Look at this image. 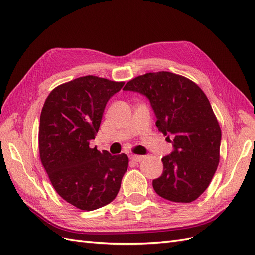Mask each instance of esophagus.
<instances>
[{
	"label": "esophagus",
	"mask_w": 255,
	"mask_h": 255,
	"mask_svg": "<svg viewBox=\"0 0 255 255\" xmlns=\"http://www.w3.org/2000/svg\"><path fill=\"white\" fill-rule=\"evenodd\" d=\"M144 159L143 156H139V155H130V160H132L134 162H140Z\"/></svg>",
	"instance_id": "esophagus-1"
}]
</instances>
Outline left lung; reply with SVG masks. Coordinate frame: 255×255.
Wrapping results in <instances>:
<instances>
[{"mask_svg": "<svg viewBox=\"0 0 255 255\" xmlns=\"http://www.w3.org/2000/svg\"><path fill=\"white\" fill-rule=\"evenodd\" d=\"M123 90L149 100L158 130L172 143V152L161 159V176L152 180L154 190L171 202H193L209 186L220 158L221 129L204 92L169 71L139 76Z\"/></svg>", "mask_w": 255, "mask_h": 255, "instance_id": "left-lung-1", "label": "left lung"}]
</instances>
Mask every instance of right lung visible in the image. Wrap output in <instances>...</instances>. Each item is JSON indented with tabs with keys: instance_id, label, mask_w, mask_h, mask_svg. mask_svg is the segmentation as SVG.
<instances>
[{
	"instance_id": "obj_1",
	"label": "right lung",
	"mask_w": 255,
	"mask_h": 255,
	"mask_svg": "<svg viewBox=\"0 0 255 255\" xmlns=\"http://www.w3.org/2000/svg\"><path fill=\"white\" fill-rule=\"evenodd\" d=\"M124 82L85 76L61 84L43 104L39 124V155L55 191L69 204L95 210L118 195L128 169L125 154L90 147L107 103Z\"/></svg>"
}]
</instances>
